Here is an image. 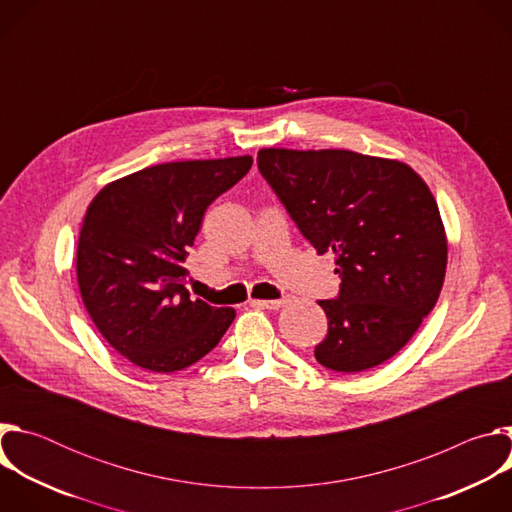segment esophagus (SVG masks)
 I'll use <instances>...</instances> for the list:
<instances>
[{
  "mask_svg": "<svg viewBox=\"0 0 512 512\" xmlns=\"http://www.w3.org/2000/svg\"><path fill=\"white\" fill-rule=\"evenodd\" d=\"M251 306H257L263 310H279L285 306V300H251Z\"/></svg>",
  "mask_w": 512,
  "mask_h": 512,
  "instance_id": "esophagus-1",
  "label": "esophagus"
}]
</instances>
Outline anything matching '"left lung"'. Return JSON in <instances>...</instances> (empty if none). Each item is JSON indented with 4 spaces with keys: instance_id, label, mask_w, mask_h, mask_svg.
Here are the masks:
<instances>
[{
    "instance_id": "obj_1",
    "label": "left lung",
    "mask_w": 512,
    "mask_h": 512,
    "mask_svg": "<svg viewBox=\"0 0 512 512\" xmlns=\"http://www.w3.org/2000/svg\"><path fill=\"white\" fill-rule=\"evenodd\" d=\"M257 164L318 255H336L340 296L320 300L314 354L336 373L395 356L433 310L446 277L440 208L407 164L348 150L263 148Z\"/></svg>"
}]
</instances>
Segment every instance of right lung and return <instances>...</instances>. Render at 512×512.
I'll return each mask as SVG.
<instances>
[{
	"mask_svg": "<svg viewBox=\"0 0 512 512\" xmlns=\"http://www.w3.org/2000/svg\"><path fill=\"white\" fill-rule=\"evenodd\" d=\"M251 164L235 156L150 166L91 200L77 245L81 298L101 336L137 367L182 371L233 324V308L190 298L184 259L204 210Z\"/></svg>",
	"mask_w": 512,
	"mask_h": 512,
	"instance_id": "right-lung-1",
	"label": "right lung"
}]
</instances>
